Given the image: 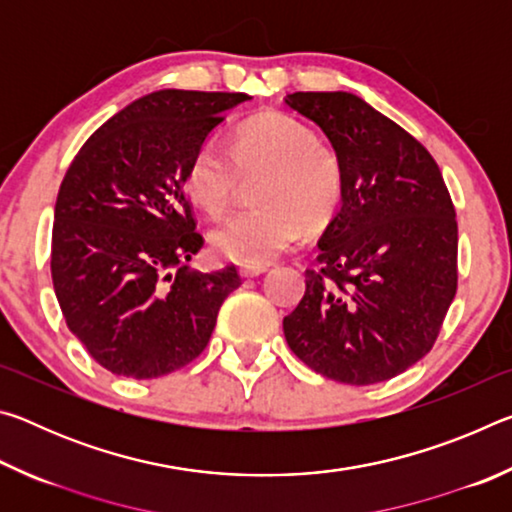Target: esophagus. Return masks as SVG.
<instances>
[{
    "label": "esophagus",
    "instance_id": "1",
    "mask_svg": "<svg viewBox=\"0 0 512 512\" xmlns=\"http://www.w3.org/2000/svg\"><path fill=\"white\" fill-rule=\"evenodd\" d=\"M262 273H266V266H241L239 268V275L241 277H257V275H262Z\"/></svg>",
    "mask_w": 512,
    "mask_h": 512
}]
</instances>
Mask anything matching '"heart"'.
<instances>
[{"instance_id":"heart-1","label":"heart","mask_w":512,"mask_h":512,"mask_svg":"<svg viewBox=\"0 0 512 512\" xmlns=\"http://www.w3.org/2000/svg\"><path fill=\"white\" fill-rule=\"evenodd\" d=\"M237 171L266 173L257 189L262 210L230 214L210 230L212 248L237 264H271L296 244L305 225H325L341 203L339 158L289 115L241 124L232 133L230 153L216 140L203 142L189 160L187 194L205 212L221 214L235 192Z\"/></svg>"}]
</instances>
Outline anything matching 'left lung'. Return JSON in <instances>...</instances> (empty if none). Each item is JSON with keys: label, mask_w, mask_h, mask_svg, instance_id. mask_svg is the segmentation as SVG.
<instances>
[{"label": "left lung", "mask_w": 512, "mask_h": 512, "mask_svg": "<svg viewBox=\"0 0 512 512\" xmlns=\"http://www.w3.org/2000/svg\"><path fill=\"white\" fill-rule=\"evenodd\" d=\"M284 103L327 135L343 173L341 210L318 241L320 271L284 318L311 370L368 386L431 350L456 296L458 225L424 146L352 92H293Z\"/></svg>", "instance_id": "obj_1"}]
</instances>
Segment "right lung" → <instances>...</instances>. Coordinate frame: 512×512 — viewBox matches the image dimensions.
Segmentation results:
<instances>
[{
  "mask_svg": "<svg viewBox=\"0 0 512 512\" xmlns=\"http://www.w3.org/2000/svg\"><path fill=\"white\" fill-rule=\"evenodd\" d=\"M244 92L158 90L112 115L69 164L51 235V280L69 332L115 375L153 379L205 350L241 280L189 271L203 246L185 173Z\"/></svg>",
  "mask_w": 512,
  "mask_h": 512,
  "instance_id": "1",
  "label": "right lung"
}]
</instances>
